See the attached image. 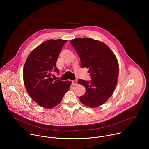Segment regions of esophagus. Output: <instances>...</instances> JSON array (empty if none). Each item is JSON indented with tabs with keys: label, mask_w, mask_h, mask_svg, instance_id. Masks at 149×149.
I'll list each match as a JSON object with an SVG mask.
<instances>
[{
	"label": "esophagus",
	"mask_w": 149,
	"mask_h": 149,
	"mask_svg": "<svg viewBox=\"0 0 149 149\" xmlns=\"http://www.w3.org/2000/svg\"><path fill=\"white\" fill-rule=\"evenodd\" d=\"M72 85H73V86H76V85L77 84V80H73L72 81Z\"/></svg>",
	"instance_id": "34e87169"
}]
</instances>
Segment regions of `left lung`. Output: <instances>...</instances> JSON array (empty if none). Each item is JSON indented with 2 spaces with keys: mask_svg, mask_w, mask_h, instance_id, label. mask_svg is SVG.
<instances>
[{
  "mask_svg": "<svg viewBox=\"0 0 149 149\" xmlns=\"http://www.w3.org/2000/svg\"><path fill=\"white\" fill-rule=\"evenodd\" d=\"M78 54L82 68L89 69L91 80L79 79L78 83L86 89L79 97L86 105L94 108L103 104L112 95L118 77L117 59L102 42L89 38H79L71 40Z\"/></svg>",
  "mask_w": 149,
  "mask_h": 149,
  "instance_id": "left-lung-1",
  "label": "left lung"
}]
</instances>
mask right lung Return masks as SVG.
<instances>
[{"label":"right lung","instance_id":"1","mask_svg":"<svg viewBox=\"0 0 149 149\" xmlns=\"http://www.w3.org/2000/svg\"><path fill=\"white\" fill-rule=\"evenodd\" d=\"M66 40L49 39L35 48L25 63L23 77L26 90L38 105L51 109L57 105L69 90L71 82L52 78L59 74L56 61Z\"/></svg>","mask_w":149,"mask_h":149}]
</instances>
